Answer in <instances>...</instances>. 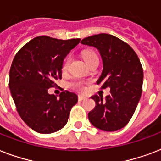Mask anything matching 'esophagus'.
Segmentation results:
<instances>
[{
	"label": "esophagus",
	"mask_w": 161,
	"mask_h": 161,
	"mask_svg": "<svg viewBox=\"0 0 161 161\" xmlns=\"http://www.w3.org/2000/svg\"><path fill=\"white\" fill-rule=\"evenodd\" d=\"M85 99H87V97H85V96L78 95V100H79V101L85 100Z\"/></svg>",
	"instance_id": "esophagus-1"
}]
</instances>
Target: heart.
<instances>
[{
    "mask_svg": "<svg viewBox=\"0 0 161 161\" xmlns=\"http://www.w3.org/2000/svg\"><path fill=\"white\" fill-rule=\"evenodd\" d=\"M82 56H83V59L84 61L86 62L87 64H89L91 63L92 62L95 60H98V58L97 54L94 53L93 51H91V50H86V51H83L82 53ZM69 62H70V57H68L65 59L64 61V63H63V71H66L68 69V64H69ZM76 87H78V88H80V89H83V87L81 85L80 83H77L76 84Z\"/></svg>",
    "mask_w": 161,
    "mask_h": 161,
    "instance_id": "heart-1",
    "label": "heart"
}]
</instances>
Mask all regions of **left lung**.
Returning <instances> with one entry per match:
<instances>
[{"instance_id":"1","label":"left lung","mask_w":161,"mask_h":161,"mask_svg":"<svg viewBox=\"0 0 161 161\" xmlns=\"http://www.w3.org/2000/svg\"><path fill=\"white\" fill-rule=\"evenodd\" d=\"M81 43L98 50L103 71L97 84L102 89L110 88L105 98L91 97L96 105L88 113V119L103 131L120 130L132 118L141 97L144 73L140 59L129 44L110 34L88 36Z\"/></svg>"}]
</instances>
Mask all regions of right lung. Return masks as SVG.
Segmentation results:
<instances>
[{
  "label": "right lung",
  "instance_id": "add662e5",
  "mask_svg": "<svg viewBox=\"0 0 161 161\" xmlns=\"http://www.w3.org/2000/svg\"><path fill=\"white\" fill-rule=\"evenodd\" d=\"M80 39L35 37L21 47L10 69L9 88L20 117L31 130L51 134L63 129L78 95L63 91L58 98L49 94L54 81L62 78L63 60Z\"/></svg>",
  "mask_w": 161,
  "mask_h": 161
}]
</instances>
